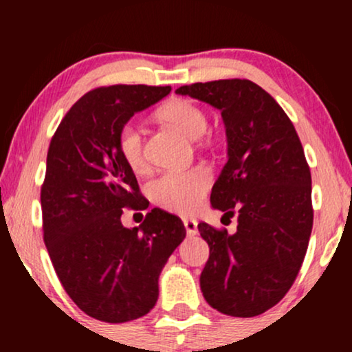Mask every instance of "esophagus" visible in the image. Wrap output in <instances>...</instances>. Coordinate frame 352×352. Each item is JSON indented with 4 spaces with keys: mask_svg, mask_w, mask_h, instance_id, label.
<instances>
[{
    "mask_svg": "<svg viewBox=\"0 0 352 352\" xmlns=\"http://www.w3.org/2000/svg\"><path fill=\"white\" fill-rule=\"evenodd\" d=\"M184 225H185V230H187L188 236L197 235V232H199L197 225H199V223H197L195 218H184Z\"/></svg>",
    "mask_w": 352,
    "mask_h": 352,
    "instance_id": "1",
    "label": "esophagus"
}]
</instances>
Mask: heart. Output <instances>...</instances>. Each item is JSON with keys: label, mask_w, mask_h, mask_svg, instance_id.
<instances>
[{"label": "heart", "mask_w": 352, "mask_h": 352, "mask_svg": "<svg viewBox=\"0 0 352 352\" xmlns=\"http://www.w3.org/2000/svg\"><path fill=\"white\" fill-rule=\"evenodd\" d=\"M157 117L192 139L204 134L208 125L204 109L188 99L168 100L157 111ZM117 147L125 165L132 172L142 173L147 168L144 135L134 124H127L120 129ZM210 185H212V173L208 168L204 165H195L187 170L164 172L152 182L148 193L153 204L159 207L173 213L188 215L201 207Z\"/></svg>", "instance_id": "obj_1"}]
</instances>
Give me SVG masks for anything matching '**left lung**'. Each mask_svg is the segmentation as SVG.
I'll list each match as a JSON object with an SVG mask.
<instances>
[{
  "label": "left lung",
  "instance_id": "8db88e82",
  "mask_svg": "<svg viewBox=\"0 0 352 352\" xmlns=\"http://www.w3.org/2000/svg\"><path fill=\"white\" fill-rule=\"evenodd\" d=\"M175 92L220 109L227 127L228 162L210 201L238 225L230 235L199 223L210 246L201 293L228 316H258L289 292L308 250L313 204L301 140L280 104L248 79L195 82Z\"/></svg>",
  "mask_w": 352,
  "mask_h": 352
}]
</instances>
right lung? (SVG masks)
<instances>
[{"instance_id":"obj_1","label":"right lung","mask_w":352,"mask_h":352,"mask_svg":"<svg viewBox=\"0 0 352 352\" xmlns=\"http://www.w3.org/2000/svg\"><path fill=\"white\" fill-rule=\"evenodd\" d=\"M170 86L98 87L69 109L52 135L41 187L43 233L60 285L87 316L127 322L159 298V274L185 238L177 215L153 208L125 228L124 208L145 210L117 147L120 129Z\"/></svg>"}]
</instances>
